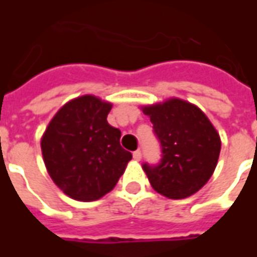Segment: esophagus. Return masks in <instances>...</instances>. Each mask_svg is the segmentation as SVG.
<instances>
[{
  "mask_svg": "<svg viewBox=\"0 0 257 257\" xmlns=\"http://www.w3.org/2000/svg\"><path fill=\"white\" fill-rule=\"evenodd\" d=\"M134 160L135 161H140L142 160V151L140 150H136L134 153Z\"/></svg>",
  "mask_w": 257,
  "mask_h": 257,
  "instance_id": "esophagus-1",
  "label": "esophagus"
}]
</instances>
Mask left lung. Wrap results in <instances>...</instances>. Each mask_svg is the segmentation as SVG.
<instances>
[{
    "instance_id": "obj_1",
    "label": "left lung",
    "mask_w": 257,
    "mask_h": 257,
    "mask_svg": "<svg viewBox=\"0 0 257 257\" xmlns=\"http://www.w3.org/2000/svg\"><path fill=\"white\" fill-rule=\"evenodd\" d=\"M143 112L162 151L158 165H143L151 187L172 199L195 194L217 165L221 142L215 126L198 107L176 97L145 106Z\"/></svg>"
}]
</instances>
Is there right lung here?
Returning <instances> with one entry per match:
<instances>
[{"mask_svg": "<svg viewBox=\"0 0 257 257\" xmlns=\"http://www.w3.org/2000/svg\"><path fill=\"white\" fill-rule=\"evenodd\" d=\"M112 104L93 95L67 101L45 129L41 150L55 184L70 198L96 201L110 193L132 154L107 122Z\"/></svg>", "mask_w": 257, "mask_h": 257, "instance_id": "right-lung-1", "label": "right lung"}]
</instances>
